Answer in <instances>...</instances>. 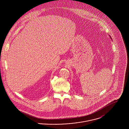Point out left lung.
Listing matches in <instances>:
<instances>
[{
    "label": "left lung",
    "mask_w": 129,
    "mask_h": 129,
    "mask_svg": "<svg viewBox=\"0 0 129 129\" xmlns=\"http://www.w3.org/2000/svg\"><path fill=\"white\" fill-rule=\"evenodd\" d=\"M110 38H111V37H110Z\"/></svg>",
    "instance_id": "8db88e82"
}]
</instances>
